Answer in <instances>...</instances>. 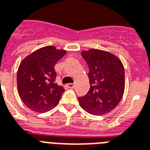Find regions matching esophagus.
Wrapping results in <instances>:
<instances>
[{
  "label": "esophagus",
  "mask_w": 150,
  "mask_h": 150,
  "mask_svg": "<svg viewBox=\"0 0 150 150\" xmlns=\"http://www.w3.org/2000/svg\"><path fill=\"white\" fill-rule=\"evenodd\" d=\"M67 87L69 88H74L75 87V84L74 83H68V84H67Z\"/></svg>",
  "instance_id": "34e87169"
}]
</instances>
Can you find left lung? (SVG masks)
<instances>
[{"label": "left lung", "instance_id": "8db88e82", "mask_svg": "<svg viewBox=\"0 0 150 150\" xmlns=\"http://www.w3.org/2000/svg\"><path fill=\"white\" fill-rule=\"evenodd\" d=\"M81 55L89 68L90 89L78 97L81 108L92 115L110 112L121 100L125 91V69L119 58L99 49L83 51Z\"/></svg>", "mask_w": 150, "mask_h": 150}]
</instances>
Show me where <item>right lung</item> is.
Returning a JSON list of instances; mask_svg holds the SVG:
<instances>
[{"mask_svg": "<svg viewBox=\"0 0 150 150\" xmlns=\"http://www.w3.org/2000/svg\"><path fill=\"white\" fill-rule=\"evenodd\" d=\"M65 50L46 46L36 50L21 62L17 88L23 103L34 112H47L59 103L64 88L55 83L54 65L66 54Z\"/></svg>", "mask_w": 150, "mask_h": 150, "instance_id": "obj_1", "label": "right lung"}]
</instances>
